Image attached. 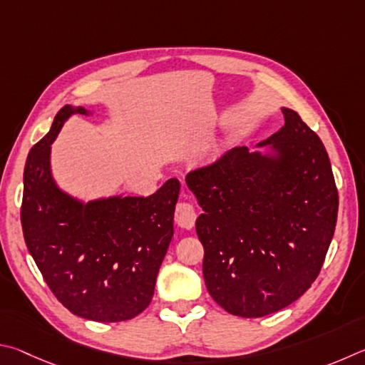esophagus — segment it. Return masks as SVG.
<instances>
[{
    "instance_id": "1",
    "label": "esophagus",
    "mask_w": 365,
    "mask_h": 365,
    "mask_svg": "<svg viewBox=\"0 0 365 365\" xmlns=\"http://www.w3.org/2000/svg\"><path fill=\"white\" fill-rule=\"evenodd\" d=\"M175 220L178 222V226H181L184 229H192L194 222H195L194 205H190V203H187V202L178 203L176 212H175Z\"/></svg>"
}]
</instances>
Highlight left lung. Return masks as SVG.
<instances>
[{"label": "left lung", "mask_w": 365, "mask_h": 365, "mask_svg": "<svg viewBox=\"0 0 365 365\" xmlns=\"http://www.w3.org/2000/svg\"><path fill=\"white\" fill-rule=\"evenodd\" d=\"M258 147H235L190 171L187 187L203 213V279L222 309L263 317L287 308L321 272L335 232L338 190L327 150L292 108Z\"/></svg>", "instance_id": "8db88e82"}]
</instances>
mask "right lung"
Returning <instances> with one entry per match:
<instances>
[{
    "label": "right lung",
    "mask_w": 365,
    "mask_h": 365,
    "mask_svg": "<svg viewBox=\"0 0 365 365\" xmlns=\"http://www.w3.org/2000/svg\"><path fill=\"white\" fill-rule=\"evenodd\" d=\"M73 113L89 112L62 107L25 162L24 239L44 282L70 312L96 322L128 321L153 297L181 186L171 178L149 197L88 203L63 192L51 175V144Z\"/></svg>",
    "instance_id": "obj_1"
}]
</instances>
